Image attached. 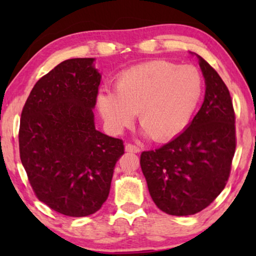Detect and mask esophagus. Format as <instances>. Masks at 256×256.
<instances>
[{
    "mask_svg": "<svg viewBox=\"0 0 256 256\" xmlns=\"http://www.w3.org/2000/svg\"><path fill=\"white\" fill-rule=\"evenodd\" d=\"M140 146H135V144H132V143H128V144H126V152H140Z\"/></svg>",
    "mask_w": 256,
    "mask_h": 256,
    "instance_id": "1",
    "label": "esophagus"
}]
</instances>
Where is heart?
Wrapping results in <instances>:
<instances>
[{"label":"heart","mask_w":256,"mask_h":256,"mask_svg":"<svg viewBox=\"0 0 256 256\" xmlns=\"http://www.w3.org/2000/svg\"><path fill=\"white\" fill-rule=\"evenodd\" d=\"M114 92H101L98 106L112 130L120 132L138 113L140 124L157 142L170 141L190 124L204 92L194 66L152 60L118 76Z\"/></svg>","instance_id":"heart-1"}]
</instances>
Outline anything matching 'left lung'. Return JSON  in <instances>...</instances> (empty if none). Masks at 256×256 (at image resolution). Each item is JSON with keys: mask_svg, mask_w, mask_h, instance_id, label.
I'll return each mask as SVG.
<instances>
[{"mask_svg": "<svg viewBox=\"0 0 256 256\" xmlns=\"http://www.w3.org/2000/svg\"><path fill=\"white\" fill-rule=\"evenodd\" d=\"M205 99L190 126L158 149L141 154L142 172L154 202L171 216L208 208L226 186L236 146L230 90L200 56Z\"/></svg>", "mask_w": 256, "mask_h": 256, "instance_id": "8db88e82", "label": "left lung"}]
</instances>
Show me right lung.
Wrapping results in <instances>:
<instances>
[{
    "label": "right lung",
    "mask_w": 256,
    "mask_h": 256,
    "mask_svg": "<svg viewBox=\"0 0 256 256\" xmlns=\"http://www.w3.org/2000/svg\"><path fill=\"white\" fill-rule=\"evenodd\" d=\"M93 58L58 64L38 80L22 110L20 156L36 197L68 216L107 200L124 141L98 132L93 108L100 74Z\"/></svg>",
    "instance_id": "right-lung-1"
}]
</instances>
